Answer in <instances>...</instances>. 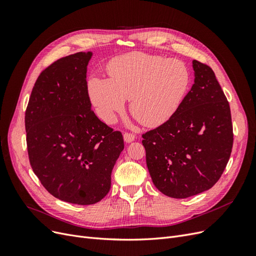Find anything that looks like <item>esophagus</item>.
<instances>
[{
  "label": "esophagus",
  "instance_id": "esophagus-1",
  "mask_svg": "<svg viewBox=\"0 0 256 256\" xmlns=\"http://www.w3.org/2000/svg\"><path fill=\"white\" fill-rule=\"evenodd\" d=\"M136 138V134H131V132H125L124 134V140L125 142L129 143V142H132Z\"/></svg>",
  "mask_w": 256,
  "mask_h": 256
}]
</instances>
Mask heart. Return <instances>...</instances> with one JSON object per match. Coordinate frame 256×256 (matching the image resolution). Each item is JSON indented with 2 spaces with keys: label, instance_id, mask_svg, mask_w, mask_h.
Instances as JSON below:
<instances>
[{
  "label": "heart",
  "instance_id": "heart-1",
  "mask_svg": "<svg viewBox=\"0 0 256 256\" xmlns=\"http://www.w3.org/2000/svg\"><path fill=\"white\" fill-rule=\"evenodd\" d=\"M109 79L92 78L88 94L102 120L113 124L130 99V112L146 127L168 120L180 106L190 84L182 62L143 52H130L111 60Z\"/></svg>",
  "mask_w": 256,
  "mask_h": 256
}]
</instances>
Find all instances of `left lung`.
Here are the masks:
<instances>
[{
	"label": "left lung",
	"instance_id": "obj_1",
	"mask_svg": "<svg viewBox=\"0 0 256 256\" xmlns=\"http://www.w3.org/2000/svg\"><path fill=\"white\" fill-rule=\"evenodd\" d=\"M194 84L171 118L142 134L156 188L174 198L210 189L228 162L234 134L230 109L212 69L193 60Z\"/></svg>",
	"mask_w": 256,
	"mask_h": 256
}]
</instances>
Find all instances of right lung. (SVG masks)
Segmentation results:
<instances>
[{"mask_svg": "<svg viewBox=\"0 0 256 256\" xmlns=\"http://www.w3.org/2000/svg\"><path fill=\"white\" fill-rule=\"evenodd\" d=\"M92 53L78 52L38 76L26 111L30 164L50 194L92 205L111 188V173L124 150L120 131L90 109L86 66Z\"/></svg>", "mask_w": 256, "mask_h": 256, "instance_id": "1", "label": "right lung"}]
</instances>
